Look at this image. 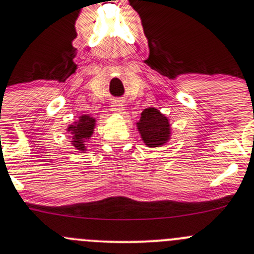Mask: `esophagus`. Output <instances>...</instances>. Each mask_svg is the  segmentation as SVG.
Returning a JSON list of instances; mask_svg holds the SVG:
<instances>
[{
	"label": "esophagus",
	"instance_id": "obj_1",
	"mask_svg": "<svg viewBox=\"0 0 254 254\" xmlns=\"http://www.w3.org/2000/svg\"><path fill=\"white\" fill-rule=\"evenodd\" d=\"M112 109H113L114 112H118V113H122V111L124 108H123L122 103H114V105L112 106Z\"/></svg>",
	"mask_w": 254,
	"mask_h": 254
}]
</instances>
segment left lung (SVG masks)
Returning a JSON list of instances; mask_svg holds the SVG:
<instances>
[{
  "instance_id": "obj_1",
  "label": "left lung",
  "mask_w": 254,
  "mask_h": 254,
  "mask_svg": "<svg viewBox=\"0 0 254 254\" xmlns=\"http://www.w3.org/2000/svg\"><path fill=\"white\" fill-rule=\"evenodd\" d=\"M138 130L143 141L148 147H158L164 145L169 138V123L157 109H145L141 114L140 123H137Z\"/></svg>"
}]
</instances>
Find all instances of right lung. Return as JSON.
Wrapping results in <instances>:
<instances>
[{
	"label": "right lung",
	"instance_id": "obj_1",
	"mask_svg": "<svg viewBox=\"0 0 254 254\" xmlns=\"http://www.w3.org/2000/svg\"><path fill=\"white\" fill-rule=\"evenodd\" d=\"M93 127H95V119L90 118L89 116L81 117L80 122L76 125H71L69 127V131H71L74 138V146L75 148L84 151V140L89 138L93 131Z\"/></svg>",
	"mask_w": 254,
	"mask_h": 254
}]
</instances>
